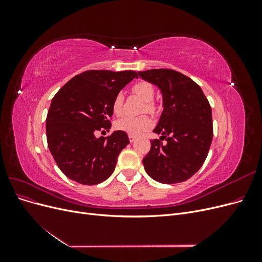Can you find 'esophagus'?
<instances>
[{"instance_id": "34e87169", "label": "esophagus", "mask_w": 262, "mask_h": 262, "mask_svg": "<svg viewBox=\"0 0 262 262\" xmlns=\"http://www.w3.org/2000/svg\"><path fill=\"white\" fill-rule=\"evenodd\" d=\"M129 140H130V142L132 143V142H134L137 140V137H134V136H129Z\"/></svg>"}]
</instances>
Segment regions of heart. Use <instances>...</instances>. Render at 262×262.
<instances>
[{"mask_svg":"<svg viewBox=\"0 0 262 262\" xmlns=\"http://www.w3.org/2000/svg\"><path fill=\"white\" fill-rule=\"evenodd\" d=\"M132 92L139 96L141 99L146 101V110L147 112H154L155 106L152 102L155 96L154 86L146 82L140 81L132 86ZM123 107V94L118 93L113 100V112L115 115L119 116L122 113ZM154 124L153 119L147 115L140 117H123L116 123V128L120 131L128 133L129 136L138 137L150 129Z\"/></svg>","mask_w":262,"mask_h":262,"instance_id":"b5f03b06","label":"heart"}]
</instances>
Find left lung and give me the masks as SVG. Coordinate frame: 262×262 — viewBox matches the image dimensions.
Wrapping results in <instances>:
<instances>
[{"mask_svg": "<svg viewBox=\"0 0 262 262\" xmlns=\"http://www.w3.org/2000/svg\"><path fill=\"white\" fill-rule=\"evenodd\" d=\"M163 95V113L143 158L147 175L162 184L188 180L201 168L213 139L212 110L201 87L191 78L169 69L138 72ZM165 138L168 143L163 145Z\"/></svg>", "mask_w": 262, "mask_h": 262, "instance_id": "left-lung-1", "label": "left lung"}]
</instances>
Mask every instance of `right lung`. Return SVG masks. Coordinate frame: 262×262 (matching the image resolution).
Listing matches in <instances>:
<instances>
[{"label": "right lung", "mask_w": 262, "mask_h": 262, "mask_svg": "<svg viewBox=\"0 0 262 262\" xmlns=\"http://www.w3.org/2000/svg\"><path fill=\"white\" fill-rule=\"evenodd\" d=\"M136 77L134 71L90 70L54 95L46 120L47 142L68 178L91 186L114 172L119 154L130 143L128 134L119 130L97 139L95 132L110 129L113 100Z\"/></svg>", "instance_id": "add662e5"}]
</instances>
